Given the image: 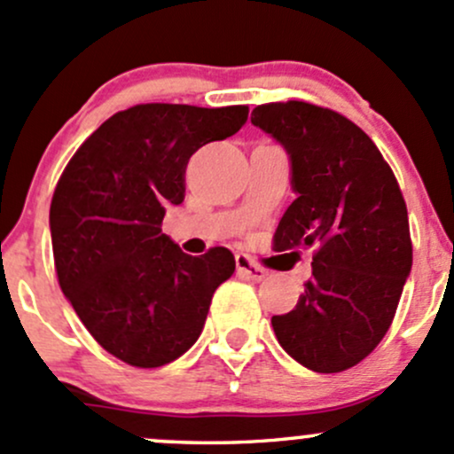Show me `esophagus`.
Returning a JSON list of instances; mask_svg holds the SVG:
<instances>
[{"label":"esophagus","mask_w":454,"mask_h":454,"mask_svg":"<svg viewBox=\"0 0 454 454\" xmlns=\"http://www.w3.org/2000/svg\"><path fill=\"white\" fill-rule=\"evenodd\" d=\"M237 273L241 278H246V280H252V282H261L267 278L265 269H262L261 265H256V262H254L247 254H237Z\"/></svg>","instance_id":"obj_1"}]
</instances>
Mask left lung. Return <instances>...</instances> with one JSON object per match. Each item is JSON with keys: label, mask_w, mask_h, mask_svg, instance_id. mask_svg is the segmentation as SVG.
Masks as SVG:
<instances>
[{"label": "left lung", "mask_w": 454, "mask_h": 454, "mask_svg": "<svg viewBox=\"0 0 454 454\" xmlns=\"http://www.w3.org/2000/svg\"><path fill=\"white\" fill-rule=\"evenodd\" d=\"M252 124L291 161L295 200L278 223L276 250L315 247L312 278L297 306L271 318L273 332L301 366L347 371L386 336L410 278L403 193L372 139L332 109L267 103Z\"/></svg>", "instance_id": "8db88e82"}]
</instances>
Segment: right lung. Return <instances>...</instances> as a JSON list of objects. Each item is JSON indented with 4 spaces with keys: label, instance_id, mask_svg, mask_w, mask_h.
I'll use <instances>...</instances> for the list:
<instances>
[{
    "label": "right lung",
    "instance_id": "obj_1",
    "mask_svg": "<svg viewBox=\"0 0 454 454\" xmlns=\"http://www.w3.org/2000/svg\"><path fill=\"white\" fill-rule=\"evenodd\" d=\"M246 106L146 103L114 114L73 154L53 192L58 282L106 351L139 368L181 357L207 321L235 256H189L161 232L166 208L185 198L189 157L235 136Z\"/></svg>",
    "mask_w": 454,
    "mask_h": 454
}]
</instances>
